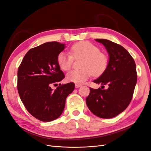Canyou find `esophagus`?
<instances>
[{"mask_svg": "<svg viewBox=\"0 0 151 151\" xmlns=\"http://www.w3.org/2000/svg\"><path fill=\"white\" fill-rule=\"evenodd\" d=\"M81 86V85L79 84H75V88H80Z\"/></svg>", "mask_w": 151, "mask_h": 151, "instance_id": "1", "label": "esophagus"}]
</instances>
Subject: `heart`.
<instances>
[{
  "label": "heart",
  "instance_id": "heart-1",
  "mask_svg": "<svg viewBox=\"0 0 151 151\" xmlns=\"http://www.w3.org/2000/svg\"><path fill=\"white\" fill-rule=\"evenodd\" d=\"M70 53L60 52L57 56V63L62 70H68L72 65L73 58L83 57L81 70H73L67 73L66 79L68 82L81 84L88 79L91 75L100 76L106 70L108 59L99 49L87 41L74 43L70 48Z\"/></svg>",
  "mask_w": 151,
  "mask_h": 151
}]
</instances>
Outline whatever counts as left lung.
<instances>
[{
	"label": "left lung",
	"instance_id": "1",
	"mask_svg": "<svg viewBox=\"0 0 151 151\" xmlns=\"http://www.w3.org/2000/svg\"><path fill=\"white\" fill-rule=\"evenodd\" d=\"M102 43L109 55L106 70L94 83L101 88L90 89L86 102L94 115L102 118H111L119 115L129 106L137 80L134 58L121 45L105 39H95ZM104 85L108 89L104 90Z\"/></svg>",
	"mask_w": 151,
	"mask_h": 151
}]
</instances>
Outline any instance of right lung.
Instances as JSON below:
<instances>
[{
  "mask_svg": "<svg viewBox=\"0 0 151 151\" xmlns=\"http://www.w3.org/2000/svg\"><path fill=\"white\" fill-rule=\"evenodd\" d=\"M65 44L47 42L26 53L17 70V90L26 109L42 122H51L60 116L65 100L75 88L74 83L60 84L55 90L53 84L65 77L57 63V56Z\"/></svg>",
  "mask_w": 151,
  "mask_h": 151,
  "instance_id": "1",
  "label": "right lung"
}]
</instances>
